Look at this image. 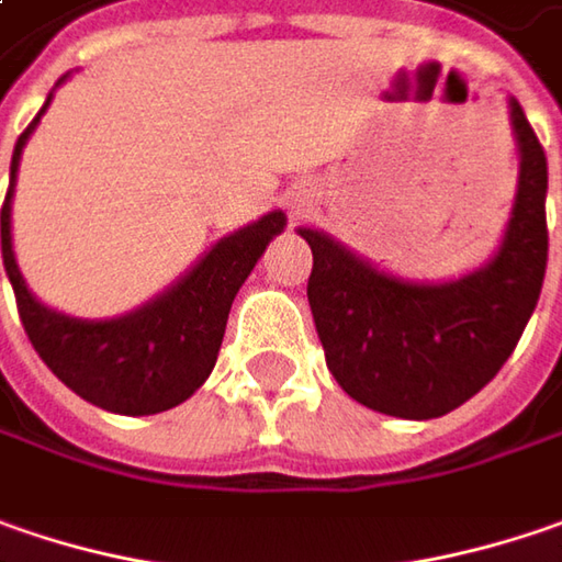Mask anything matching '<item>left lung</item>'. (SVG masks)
I'll use <instances>...</instances> for the list:
<instances>
[{
    "mask_svg": "<svg viewBox=\"0 0 562 562\" xmlns=\"http://www.w3.org/2000/svg\"><path fill=\"white\" fill-rule=\"evenodd\" d=\"M521 170L516 209L491 266L452 284L389 278L319 231L310 310L325 363L353 402L389 417L430 420L464 405L516 351L548 268V157L513 100Z\"/></svg>",
    "mask_w": 562,
    "mask_h": 562,
    "instance_id": "obj_1",
    "label": "left lung"
}]
</instances>
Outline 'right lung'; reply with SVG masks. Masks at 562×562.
Segmentation results:
<instances>
[{
	"label": "right lung",
	"instance_id": "add662e5",
	"mask_svg": "<svg viewBox=\"0 0 562 562\" xmlns=\"http://www.w3.org/2000/svg\"><path fill=\"white\" fill-rule=\"evenodd\" d=\"M43 110L14 142L12 183L0 211L2 266L12 281L21 325L43 363L85 402L132 417L177 407L214 370L231 303L266 252L268 239L281 234L284 214L271 211L259 224L224 237L173 291L126 319L81 323L59 316L27 294L12 252L14 173Z\"/></svg>",
	"mask_w": 562,
	"mask_h": 562
}]
</instances>
